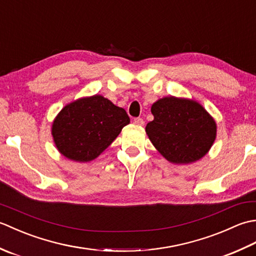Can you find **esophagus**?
Masks as SVG:
<instances>
[{
    "mask_svg": "<svg viewBox=\"0 0 256 256\" xmlns=\"http://www.w3.org/2000/svg\"><path fill=\"white\" fill-rule=\"evenodd\" d=\"M144 120L143 118H134V124H136V125H138V126H143L144 125Z\"/></svg>",
    "mask_w": 256,
    "mask_h": 256,
    "instance_id": "34e87169",
    "label": "esophagus"
}]
</instances>
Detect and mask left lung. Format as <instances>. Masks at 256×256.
Wrapping results in <instances>:
<instances>
[{
  "instance_id": "left-lung-1",
  "label": "left lung",
  "mask_w": 256,
  "mask_h": 256,
  "mask_svg": "<svg viewBox=\"0 0 256 256\" xmlns=\"http://www.w3.org/2000/svg\"><path fill=\"white\" fill-rule=\"evenodd\" d=\"M154 120L145 128L150 140L172 164L186 165L202 158L216 138V123L199 102L165 96L153 103Z\"/></svg>"
}]
</instances>
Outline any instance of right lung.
Masks as SVG:
<instances>
[{"mask_svg":"<svg viewBox=\"0 0 256 256\" xmlns=\"http://www.w3.org/2000/svg\"><path fill=\"white\" fill-rule=\"evenodd\" d=\"M128 123L124 108L103 96L94 94L64 106L54 118L52 135L62 156L88 162L106 150Z\"/></svg>","mask_w":256,"mask_h":256,"instance_id":"right-lung-1","label":"right lung"}]
</instances>
